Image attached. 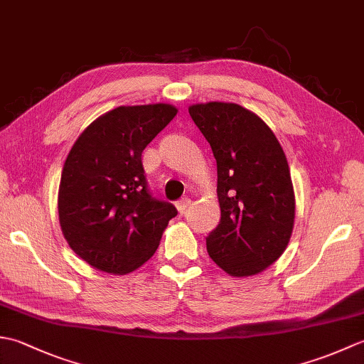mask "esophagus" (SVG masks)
Wrapping results in <instances>:
<instances>
[{"instance_id": "34e87169", "label": "esophagus", "mask_w": 364, "mask_h": 364, "mask_svg": "<svg viewBox=\"0 0 364 364\" xmlns=\"http://www.w3.org/2000/svg\"><path fill=\"white\" fill-rule=\"evenodd\" d=\"M191 206V198L189 197H183L181 200H178L176 202V210H178V213H186L188 211V208Z\"/></svg>"}]
</instances>
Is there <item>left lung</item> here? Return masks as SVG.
<instances>
[{
  "label": "left lung",
  "instance_id": "obj_1",
  "mask_svg": "<svg viewBox=\"0 0 364 364\" xmlns=\"http://www.w3.org/2000/svg\"><path fill=\"white\" fill-rule=\"evenodd\" d=\"M218 161L220 223L206 237L228 275L250 277L282 257L292 235L296 197L288 161L264 120L236 103L189 106Z\"/></svg>",
  "mask_w": 364,
  "mask_h": 364
}]
</instances>
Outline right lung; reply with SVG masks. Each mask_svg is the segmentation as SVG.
I'll list each match as a JSON object with an SVG mask.
<instances>
[{
  "label": "right lung",
  "mask_w": 364,
  "mask_h": 364,
  "mask_svg": "<svg viewBox=\"0 0 364 364\" xmlns=\"http://www.w3.org/2000/svg\"><path fill=\"white\" fill-rule=\"evenodd\" d=\"M176 112L167 103L119 106L73 144L60 175L59 223L70 249L89 266L125 275L156 252L176 210L150 196L142 151Z\"/></svg>",
  "instance_id": "add662e5"
}]
</instances>
